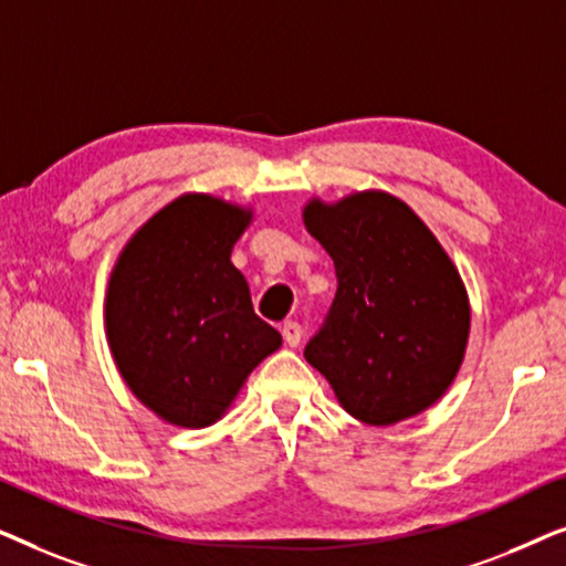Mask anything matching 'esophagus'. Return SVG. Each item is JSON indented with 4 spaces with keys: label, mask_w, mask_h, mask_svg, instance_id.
<instances>
[{
    "label": "esophagus",
    "mask_w": 566,
    "mask_h": 566,
    "mask_svg": "<svg viewBox=\"0 0 566 566\" xmlns=\"http://www.w3.org/2000/svg\"><path fill=\"white\" fill-rule=\"evenodd\" d=\"M281 332H283L285 345H289V347H296L301 343V337H304V329H301L298 322H283Z\"/></svg>",
    "instance_id": "1"
}]
</instances>
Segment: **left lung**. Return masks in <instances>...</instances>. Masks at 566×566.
<instances>
[{"instance_id": "left-lung-1", "label": "left lung", "mask_w": 566, "mask_h": 566, "mask_svg": "<svg viewBox=\"0 0 566 566\" xmlns=\"http://www.w3.org/2000/svg\"><path fill=\"white\" fill-rule=\"evenodd\" d=\"M304 227L337 273L329 316L304 358L355 420L384 428L424 412L467 355L471 306L459 268L420 216L384 190L312 198Z\"/></svg>"}]
</instances>
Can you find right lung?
<instances>
[{
	"label": "right lung",
	"mask_w": 566,
	"mask_h": 566,
	"mask_svg": "<svg viewBox=\"0 0 566 566\" xmlns=\"http://www.w3.org/2000/svg\"><path fill=\"white\" fill-rule=\"evenodd\" d=\"M252 208L185 192L123 247L105 293V335L134 397L177 428L221 420L247 376L283 345L252 308L231 250Z\"/></svg>",
	"instance_id": "obj_1"
}]
</instances>
